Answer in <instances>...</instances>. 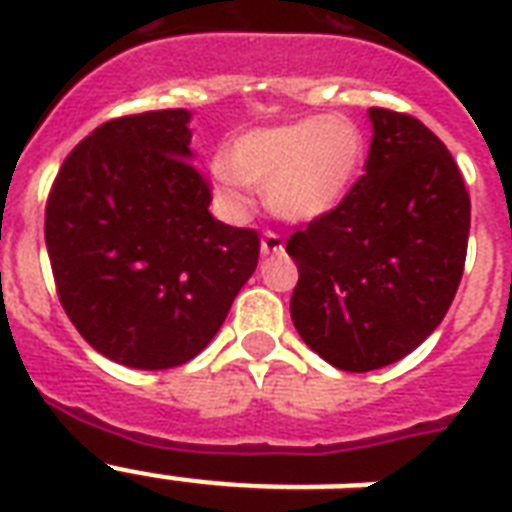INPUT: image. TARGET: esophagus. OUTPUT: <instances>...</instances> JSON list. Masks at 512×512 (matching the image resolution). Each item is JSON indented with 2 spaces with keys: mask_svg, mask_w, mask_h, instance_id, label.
Here are the masks:
<instances>
[{
  "mask_svg": "<svg viewBox=\"0 0 512 512\" xmlns=\"http://www.w3.org/2000/svg\"><path fill=\"white\" fill-rule=\"evenodd\" d=\"M281 249H284V239H281L276 231H265L263 239H260V252L263 255H279Z\"/></svg>",
  "mask_w": 512,
  "mask_h": 512,
  "instance_id": "1",
  "label": "esophagus"
}]
</instances>
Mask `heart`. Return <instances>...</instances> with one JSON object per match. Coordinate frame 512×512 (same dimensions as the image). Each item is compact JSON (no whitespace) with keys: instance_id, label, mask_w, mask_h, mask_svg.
Listing matches in <instances>:
<instances>
[{"instance_id":"1","label":"heart","mask_w":512,"mask_h":512,"mask_svg":"<svg viewBox=\"0 0 512 512\" xmlns=\"http://www.w3.org/2000/svg\"><path fill=\"white\" fill-rule=\"evenodd\" d=\"M364 135L345 116H303L257 127L215 159L212 180L233 207L247 204L244 183L265 188L268 207L284 220H316L345 199L364 164Z\"/></svg>"}]
</instances>
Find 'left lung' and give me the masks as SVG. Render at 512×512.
<instances>
[{
	"label": "left lung",
	"instance_id": "left-lung-1",
	"mask_svg": "<svg viewBox=\"0 0 512 512\" xmlns=\"http://www.w3.org/2000/svg\"><path fill=\"white\" fill-rule=\"evenodd\" d=\"M369 119L364 175L287 239L295 329L342 372L412 353L449 311L468 255L470 193L449 148L401 111L374 106Z\"/></svg>",
	"mask_w": 512,
	"mask_h": 512
}]
</instances>
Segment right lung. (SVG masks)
<instances>
[{"instance_id":"1","label":"right lung","mask_w":512,"mask_h":512,"mask_svg":"<svg viewBox=\"0 0 512 512\" xmlns=\"http://www.w3.org/2000/svg\"><path fill=\"white\" fill-rule=\"evenodd\" d=\"M191 114L111 119L66 156L44 207L60 305L116 364L172 369L207 348L255 273L260 236L209 215Z\"/></svg>"}]
</instances>
